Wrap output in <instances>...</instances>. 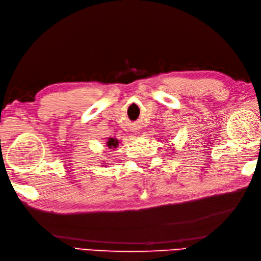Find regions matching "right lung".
Instances as JSON below:
<instances>
[{
  "mask_svg": "<svg viewBox=\"0 0 261 261\" xmlns=\"http://www.w3.org/2000/svg\"><path fill=\"white\" fill-rule=\"evenodd\" d=\"M117 144H118V140H117V139L109 138L108 143H107V146H108L109 148H116V147H117Z\"/></svg>",
  "mask_w": 261,
  "mask_h": 261,
  "instance_id": "obj_1",
  "label": "right lung"
}]
</instances>
